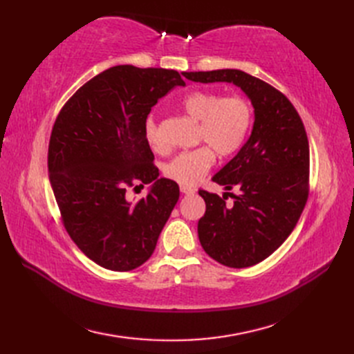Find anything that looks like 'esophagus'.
<instances>
[{
  "instance_id": "34e87169",
  "label": "esophagus",
  "mask_w": 354,
  "mask_h": 354,
  "mask_svg": "<svg viewBox=\"0 0 354 354\" xmlns=\"http://www.w3.org/2000/svg\"><path fill=\"white\" fill-rule=\"evenodd\" d=\"M180 190H181V194H185V195H194L195 194V189L192 186H186V185H181Z\"/></svg>"
}]
</instances>
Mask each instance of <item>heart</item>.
I'll list each match as a JSON object with an SVG mask.
<instances>
[{"instance_id":"obj_1","label":"heart","mask_w":354,"mask_h":354,"mask_svg":"<svg viewBox=\"0 0 354 354\" xmlns=\"http://www.w3.org/2000/svg\"><path fill=\"white\" fill-rule=\"evenodd\" d=\"M183 109L199 121L198 140L205 143L192 151L181 152L165 165L167 177L181 185H194L207 173L218 156L236 153L250 134L254 109L243 95H224L199 90L181 102ZM146 140L155 151H165V142L153 121L146 124Z\"/></svg>"}]
</instances>
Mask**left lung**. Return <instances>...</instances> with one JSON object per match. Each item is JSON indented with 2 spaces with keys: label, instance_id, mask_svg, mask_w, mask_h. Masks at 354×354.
<instances>
[{
  "label": "left lung",
  "instance_id": "left-lung-1",
  "mask_svg": "<svg viewBox=\"0 0 354 354\" xmlns=\"http://www.w3.org/2000/svg\"><path fill=\"white\" fill-rule=\"evenodd\" d=\"M195 82H233L251 99L252 133L212 181L239 195L199 189L205 214L198 223L202 248L223 266L243 269L261 263L291 234L308 198L310 151L294 104L273 85L239 69L183 72ZM229 193V192H227Z\"/></svg>",
  "mask_w": 354,
  "mask_h": 354
}]
</instances>
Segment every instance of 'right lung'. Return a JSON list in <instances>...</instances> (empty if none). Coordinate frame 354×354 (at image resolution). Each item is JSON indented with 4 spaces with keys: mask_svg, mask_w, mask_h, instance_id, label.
Instances as JSON below:
<instances>
[{
    "mask_svg": "<svg viewBox=\"0 0 354 354\" xmlns=\"http://www.w3.org/2000/svg\"><path fill=\"white\" fill-rule=\"evenodd\" d=\"M185 85L177 71L120 65L95 75L59 112L48 145V173L62 223L75 245L104 269L146 263L180 196L158 178L146 120L160 97ZM153 183L137 203L126 190Z\"/></svg>",
    "mask_w": 354,
    "mask_h": 354,
    "instance_id": "add662e5",
    "label": "right lung"
}]
</instances>
